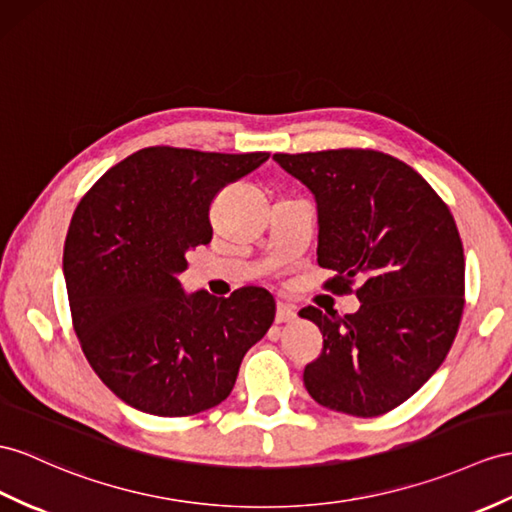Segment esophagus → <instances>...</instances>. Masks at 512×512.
<instances>
[{
    "label": "esophagus",
    "mask_w": 512,
    "mask_h": 512,
    "mask_svg": "<svg viewBox=\"0 0 512 512\" xmlns=\"http://www.w3.org/2000/svg\"><path fill=\"white\" fill-rule=\"evenodd\" d=\"M295 317H297V313H295L293 306H289V304H278V308H276V323H289V321H293Z\"/></svg>",
    "instance_id": "1"
}]
</instances>
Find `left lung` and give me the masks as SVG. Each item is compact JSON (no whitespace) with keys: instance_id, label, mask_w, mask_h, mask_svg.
Instances as JSON below:
<instances>
[{"instance_id":"obj_1","label":"left lung","mask_w":512,"mask_h":512,"mask_svg":"<svg viewBox=\"0 0 512 512\" xmlns=\"http://www.w3.org/2000/svg\"><path fill=\"white\" fill-rule=\"evenodd\" d=\"M315 195L317 263L352 293L354 315L306 306L323 350L306 365L310 397L336 413L378 417L406 402L441 367L465 308V254L456 221L406 162L376 149L273 154Z\"/></svg>"}]
</instances>
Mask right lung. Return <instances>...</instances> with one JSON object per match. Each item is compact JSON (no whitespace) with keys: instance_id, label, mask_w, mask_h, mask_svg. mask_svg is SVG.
I'll return each instance as SVG.
<instances>
[{"instance_id":"add662e5","label":"right lung","mask_w":512,"mask_h":512,"mask_svg":"<svg viewBox=\"0 0 512 512\" xmlns=\"http://www.w3.org/2000/svg\"><path fill=\"white\" fill-rule=\"evenodd\" d=\"M267 152L145 147L108 169L71 217L62 254L82 352L108 389L158 417L221 404L276 317L273 295H186V254L213 239L210 204Z\"/></svg>"}]
</instances>
